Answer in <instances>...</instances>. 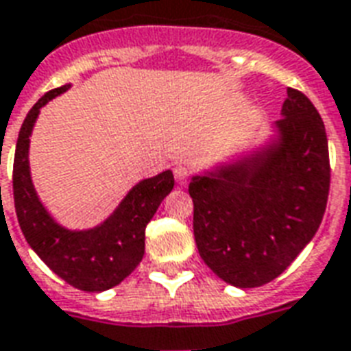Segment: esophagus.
<instances>
[{
	"mask_svg": "<svg viewBox=\"0 0 351 351\" xmlns=\"http://www.w3.org/2000/svg\"><path fill=\"white\" fill-rule=\"evenodd\" d=\"M188 178H189V169L188 167H184V165H176L175 167V180L176 184H186L188 182Z\"/></svg>",
	"mask_w": 351,
	"mask_h": 351,
	"instance_id": "obj_1",
	"label": "esophagus"
}]
</instances>
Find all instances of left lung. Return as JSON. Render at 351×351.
<instances>
[{
    "instance_id": "1",
    "label": "left lung",
    "mask_w": 351,
    "mask_h": 351,
    "mask_svg": "<svg viewBox=\"0 0 351 351\" xmlns=\"http://www.w3.org/2000/svg\"><path fill=\"white\" fill-rule=\"evenodd\" d=\"M277 139L189 182L199 255L223 281L262 287L294 262L320 227L329 195L326 126L301 90L287 89Z\"/></svg>"
}]
</instances>
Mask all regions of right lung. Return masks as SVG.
<instances>
[{
    "label": "right lung",
    "mask_w": 351,
    "mask_h": 351,
    "mask_svg": "<svg viewBox=\"0 0 351 351\" xmlns=\"http://www.w3.org/2000/svg\"><path fill=\"white\" fill-rule=\"evenodd\" d=\"M70 85L51 89L25 117L18 134L12 193L14 208L25 240L44 264L63 281L85 292H104L124 281L145 255V228L158 206L171 193V171L141 180L130 189L113 214L89 230H69L53 221L38 201L29 175V136L40 108Z\"/></svg>",
    "instance_id": "obj_1"
}]
</instances>
